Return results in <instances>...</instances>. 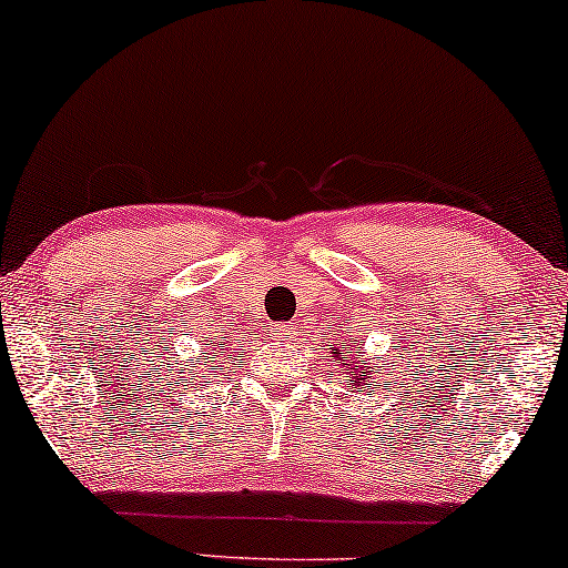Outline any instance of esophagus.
<instances>
[{
	"label": "esophagus",
	"instance_id": "obj_1",
	"mask_svg": "<svg viewBox=\"0 0 568 568\" xmlns=\"http://www.w3.org/2000/svg\"><path fill=\"white\" fill-rule=\"evenodd\" d=\"M271 331H274V336H276V338L290 336V331H286V325H274V328H271Z\"/></svg>",
	"mask_w": 568,
	"mask_h": 568
}]
</instances>
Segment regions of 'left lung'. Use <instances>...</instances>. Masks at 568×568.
Listing matches in <instances>:
<instances>
[{
	"instance_id": "left-lung-1",
	"label": "left lung",
	"mask_w": 568,
	"mask_h": 568,
	"mask_svg": "<svg viewBox=\"0 0 568 568\" xmlns=\"http://www.w3.org/2000/svg\"><path fill=\"white\" fill-rule=\"evenodd\" d=\"M331 354L336 356L338 367H344V375H348V385L354 393H372V383H375V367L367 359V348H364V338H359V344H346V346H336L333 344ZM379 359V356H375Z\"/></svg>"
}]
</instances>
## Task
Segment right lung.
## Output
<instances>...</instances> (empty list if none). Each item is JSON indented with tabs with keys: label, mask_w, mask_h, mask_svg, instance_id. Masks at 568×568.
Masks as SVG:
<instances>
[{
	"label": "right lung",
	"mask_w": 568,
	"mask_h": 568,
	"mask_svg": "<svg viewBox=\"0 0 568 568\" xmlns=\"http://www.w3.org/2000/svg\"><path fill=\"white\" fill-rule=\"evenodd\" d=\"M212 359H216V354H214V356H212Z\"/></svg>",
	"instance_id": "right-lung-1"
}]
</instances>
